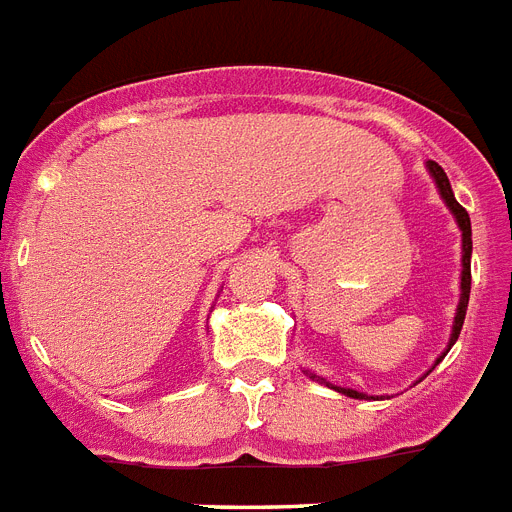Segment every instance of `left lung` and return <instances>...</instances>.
Returning a JSON list of instances; mask_svg holds the SVG:
<instances>
[{"instance_id":"left-lung-1","label":"left lung","mask_w":512,"mask_h":512,"mask_svg":"<svg viewBox=\"0 0 512 512\" xmlns=\"http://www.w3.org/2000/svg\"><path fill=\"white\" fill-rule=\"evenodd\" d=\"M426 167H429V172H432L434 183H437L439 193H442V198H445V204L450 206V211H453L455 219H458V227L463 230V280H460V290H463V293H460V306H458V314H455L453 337H450V348H453L455 340H458L460 335V329H463V319H466V308H468V295H471V219H468V211L455 201L453 188H450V180H447L445 170H442L437 162H429ZM340 392H345V395H350V398H363L361 392L356 390H340Z\"/></svg>"}]
</instances>
